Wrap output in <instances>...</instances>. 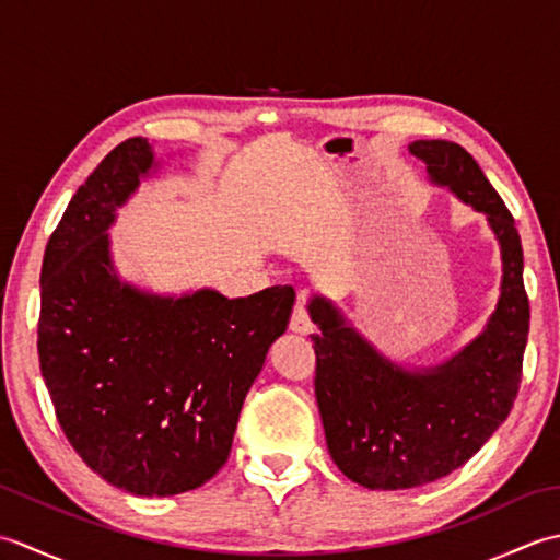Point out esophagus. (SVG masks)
<instances>
[{
	"label": "esophagus",
	"instance_id": "1",
	"mask_svg": "<svg viewBox=\"0 0 560 560\" xmlns=\"http://www.w3.org/2000/svg\"><path fill=\"white\" fill-rule=\"evenodd\" d=\"M291 331L295 335H311L313 331V323H311V315H307V307L303 301L295 303L293 307V315H291Z\"/></svg>",
	"mask_w": 560,
	"mask_h": 560
}]
</instances>
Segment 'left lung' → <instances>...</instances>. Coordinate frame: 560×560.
<instances>
[{
	"instance_id": "8db88e82",
	"label": "left lung",
	"mask_w": 560,
	"mask_h": 560,
	"mask_svg": "<svg viewBox=\"0 0 560 560\" xmlns=\"http://www.w3.org/2000/svg\"><path fill=\"white\" fill-rule=\"evenodd\" d=\"M409 151L428 180L483 213L501 245L503 279L481 335L428 368L389 361L325 295L307 303L319 327L311 337L315 397L329 455L371 491L431 483L477 455L513 409L529 335L522 243L501 195L455 141L419 139Z\"/></svg>"
}]
</instances>
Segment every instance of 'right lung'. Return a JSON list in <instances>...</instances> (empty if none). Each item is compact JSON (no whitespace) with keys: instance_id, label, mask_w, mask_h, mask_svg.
Masks as SVG:
<instances>
[{"instance_id":"right-lung-1","label":"right lung","mask_w":560,"mask_h":560,"mask_svg":"<svg viewBox=\"0 0 560 560\" xmlns=\"http://www.w3.org/2000/svg\"><path fill=\"white\" fill-rule=\"evenodd\" d=\"M156 168L135 137L77 189L45 247L38 319L40 371L69 445L115 489L147 498L192 491L223 467L295 301L293 287L225 299L120 279L108 229Z\"/></svg>"}]
</instances>
